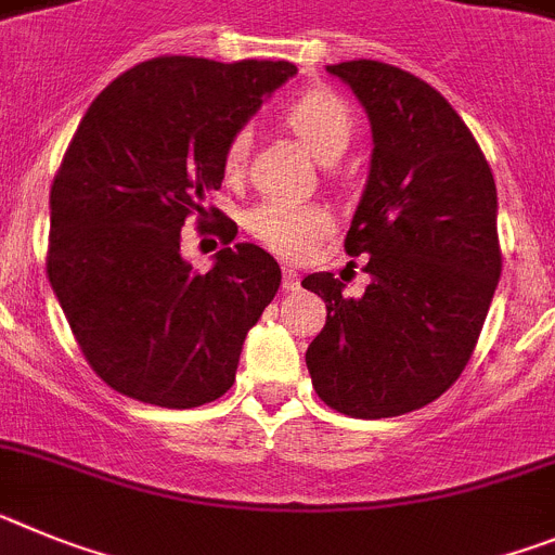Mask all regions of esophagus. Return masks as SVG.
<instances>
[{"instance_id":"esophagus-1","label":"esophagus","mask_w":555,"mask_h":555,"mask_svg":"<svg viewBox=\"0 0 555 555\" xmlns=\"http://www.w3.org/2000/svg\"><path fill=\"white\" fill-rule=\"evenodd\" d=\"M298 284H301V276H298L296 268H291V264H287V268L282 271V287L287 293H293V291H298Z\"/></svg>"}]
</instances>
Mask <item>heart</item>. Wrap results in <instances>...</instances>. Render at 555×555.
<instances>
[{"instance_id": "1", "label": "heart", "mask_w": 555, "mask_h": 555, "mask_svg": "<svg viewBox=\"0 0 555 555\" xmlns=\"http://www.w3.org/2000/svg\"><path fill=\"white\" fill-rule=\"evenodd\" d=\"M282 119L293 133L315 153L318 158H337L346 151L354 133V114L337 91L307 89L282 108ZM250 151V128H237L225 142L223 170L229 178H237L245 170ZM245 225L259 243H264L282 257H301L318 240L332 229L330 211L318 204L287 201V197H268L248 211Z\"/></svg>"}]
</instances>
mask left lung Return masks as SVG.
<instances>
[{
    "instance_id": "8db88e82",
    "label": "left lung",
    "mask_w": 555,
    "mask_h": 555,
    "mask_svg": "<svg viewBox=\"0 0 555 555\" xmlns=\"http://www.w3.org/2000/svg\"><path fill=\"white\" fill-rule=\"evenodd\" d=\"M326 69L358 94L374 133L344 243L365 257L371 284L349 298L332 273L301 282L326 305L307 369L332 411L402 416L441 397L478 344L503 271L498 186L464 119L422 77L365 57Z\"/></svg>"
}]
</instances>
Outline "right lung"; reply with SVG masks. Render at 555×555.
Wrapping results in <instances>:
<instances>
[{"instance_id": "add662e5", "label": "right lung", "mask_w": 555, "mask_h": 555, "mask_svg": "<svg viewBox=\"0 0 555 555\" xmlns=\"http://www.w3.org/2000/svg\"><path fill=\"white\" fill-rule=\"evenodd\" d=\"M293 75L291 61L158 55L105 86L77 125L50 190L47 276L91 371L122 397L184 411L234 383L282 271L250 243L192 271L181 229L218 218L209 231L237 237L206 195L223 184L231 133Z\"/></svg>"}]
</instances>
